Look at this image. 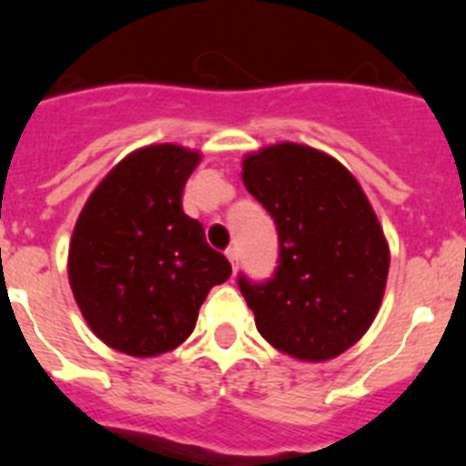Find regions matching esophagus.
<instances>
[{"label":"esophagus","mask_w":466,"mask_h":466,"mask_svg":"<svg viewBox=\"0 0 466 466\" xmlns=\"http://www.w3.org/2000/svg\"><path fill=\"white\" fill-rule=\"evenodd\" d=\"M225 256H228V260L232 262V269H237V260H238V248H237V246H229V248L225 250Z\"/></svg>","instance_id":"34e87169"}]
</instances>
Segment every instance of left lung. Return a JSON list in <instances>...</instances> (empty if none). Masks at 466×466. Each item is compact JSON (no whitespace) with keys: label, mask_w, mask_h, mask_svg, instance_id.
Masks as SVG:
<instances>
[{"label":"left lung","mask_w":466,"mask_h":466,"mask_svg":"<svg viewBox=\"0 0 466 466\" xmlns=\"http://www.w3.org/2000/svg\"><path fill=\"white\" fill-rule=\"evenodd\" d=\"M241 177L279 234L272 279L238 274L258 330L300 361L335 359L363 338L382 302L390 248L373 206L345 166L307 145L248 155Z\"/></svg>","instance_id":"1"}]
</instances>
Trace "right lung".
Returning <instances> with one entry per match:
<instances>
[{
    "label": "right lung",
    "mask_w": 466,
    "mask_h": 466,
    "mask_svg": "<svg viewBox=\"0 0 466 466\" xmlns=\"http://www.w3.org/2000/svg\"><path fill=\"white\" fill-rule=\"evenodd\" d=\"M199 152L136 149L103 177L79 213L67 274L75 300L105 345L131 356L176 350L232 265L185 216L183 189Z\"/></svg>",
    "instance_id": "1"
}]
</instances>
